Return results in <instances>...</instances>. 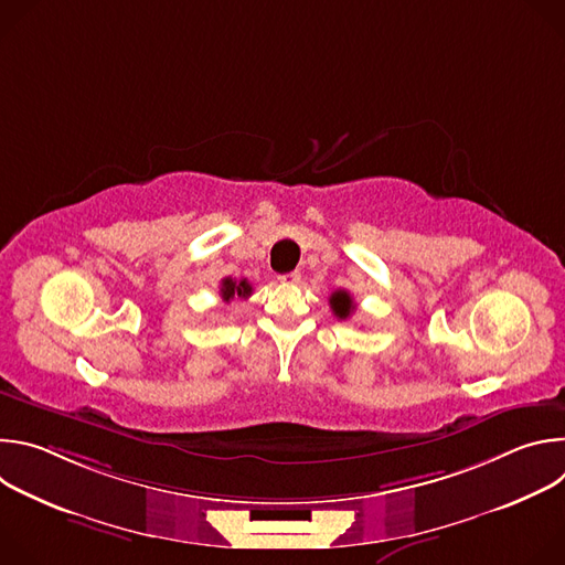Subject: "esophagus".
Returning <instances> with one entry per match:
<instances>
[{
    "label": "esophagus",
    "mask_w": 565,
    "mask_h": 565,
    "mask_svg": "<svg viewBox=\"0 0 565 565\" xmlns=\"http://www.w3.org/2000/svg\"><path fill=\"white\" fill-rule=\"evenodd\" d=\"M299 279H301L299 270H292V273H286L279 277V281H284V284H299Z\"/></svg>",
    "instance_id": "esophagus-1"
}]
</instances>
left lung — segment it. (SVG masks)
<instances>
[{
  "label": "left lung",
  "instance_id": "left-lung-1",
  "mask_svg": "<svg viewBox=\"0 0 565 565\" xmlns=\"http://www.w3.org/2000/svg\"><path fill=\"white\" fill-rule=\"evenodd\" d=\"M331 308H333V312L340 317V319H347L351 312H353V299H351V295L347 292V290H335L333 295H331Z\"/></svg>",
  "mask_w": 565,
  "mask_h": 565
}]
</instances>
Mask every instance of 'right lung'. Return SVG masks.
Listing matches in <instances>:
<instances>
[{"label":"right lung","instance_id":"obj_1","mask_svg":"<svg viewBox=\"0 0 565 565\" xmlns=\"http://www.w3.org/2000/svg\"><path fill=\"white\" fill-rule=\"evenodd\" d=\"M253 295V286L248 284V279H232V277H225L223 281H221V299L223 301H230V299H234V297H241V299H246V297H250Z\"/></svg>","mask_w":565,"mask_h":565}]
</instances>
